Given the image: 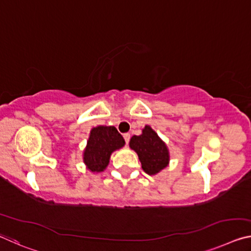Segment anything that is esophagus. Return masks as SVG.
Returning a JSON list of instances; mask_svg holds the SVG:
<instances>
[{"label": "esophagus", "mask_w": 251, "mask_h": 251, "mask_svg": "<svg viewBox=\"0 0 251 251\" xmlns=\"http://www.w3.org/2000/svg\"><path fill=\"white\" fill-rule=\"evenodd\" d=\"M123 136H124V140H125V143H126V145L128 144L129 143V138H130V135L128 134V133H126V134H124L123 135Z\"/></svg>", "instance_id": "obj_1"}]
</instances>
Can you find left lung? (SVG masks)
Segmentation results:
<instances>
[{"label": "left lung", "instance_id": "1", "mask_svg": "<svg viewBox=\"0 0 251 251\" xmlns=\"http://www.w3.org/2000/svg\"><path fill=\"white\" fill-rule=\"evenodd\" d=\"M129 147L137 153L142 169L149 176H155L169 165L168 146L149 125L143 128L141 135L130 138Z\"/></svg>", "mask_w": 251, "mask_h": 251}]
</instances>
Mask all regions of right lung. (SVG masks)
Segmentation results:
<instances>
[{"label": "right lung", "instance_id": "add662e5", "mask_svg": "<svg viewBox=\"0 0 251 251\" xmlns=\"http://www.w3.org/2000/svg\"><path fill=\"white\" fill-rule=\"evenodd\" d=\"M125 141L114 126H97L90 130L83 151V163L91 172H102L108 165L111 153L122 149Z\"/></svg>", "mask_w": 251, "mask_h": 251}]
</instances>
